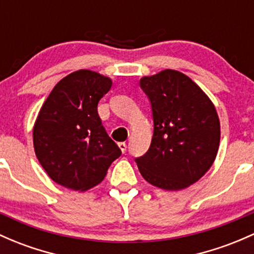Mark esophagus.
<instances>
[{
  "label": "esophagus",
  "mask_w": 254,
  "mask_h": 254,
  "mask_svg": "<svg viewBox=\"0 0 254 254\" xmlns=\"http://www.w3.org/2000/svg\"><path fill=\"white\" fill-rule=\"evenodd\" d=\"M118 146H119V148H121L123 153L127 152V143H125V142H119Z\"/></svg>",
  "instance_id": "1"
}]
</instances>
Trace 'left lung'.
<instances>
[{
	"label": "left lung",
	"mask_w": 254,
	"mask_h": 254,
	"mask_svg": "<svg viewBox=\"0 0 254 254\" xmlns=\"http://www.w3.org/2000/svg\"><path fill=\"white\" fill-rule=\"evenodd\" d=\"M140 85L152 106L154 132L146 154L135 159L138 170L158 188L185 189L204 176L218 152L221 125L214 105L175 69L142 77Z\"/></svg>",
	"instance_id": "8db88e82"
}]
</instances>
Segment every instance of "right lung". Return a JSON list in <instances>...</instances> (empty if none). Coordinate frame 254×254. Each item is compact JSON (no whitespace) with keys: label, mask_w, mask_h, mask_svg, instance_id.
Returning a JSON list of instances; mask_svg holds the SVG:
<instances>
[{"label":"right lung","mask_w":254,"mask_h":254,"mask_svg":"<svg viewBox=\"0 0 254 254\" xmlns=\"http://www.w3.org/2000/svg\"><path fill=\"white\" fill-rule=\"evenodd\" d=\"M111 86V78L79 69L63 78L42 106L33 147L42 168L58 185L88 190L121 157L97 113V104Z\"/></svg>","instance_id":"add662e5"}]
</instances>
